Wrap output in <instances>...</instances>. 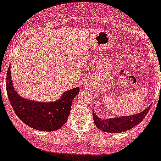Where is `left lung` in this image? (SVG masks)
I'll return each mask as SVG.
<instances>
[{
  "instance_id": "8db88e82",
  "label": "left lung",
  "mask_w": 161,
  "mask_h": 161,
  "mask_svg": "<svg viewBox=\"0 0 161 161\" xmlns=\"http://www.w3.org/2000/svg\"><path fill=\"white\" fill-rule=\"evenodd\" d=\"M149 109L150 106H148L142 112L132 116L118 117L106 120L99 118L96 114L93 112V118L96 126L102 131L106 133H121L133 128L142 122L149 111Z\"/></svg>"
}]
</instances>
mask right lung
<instances>
[{
  "mask_svg": "<svg viewBox=\"0 0 161 161\" xmlns=\"http://www.w3.org/2000/svg\"><path fill=\"white\" fill-rule=\"evenodd\" d=\"M6 90L10 104L18 118L29 127L40 131H55L67 122L73 99L79 94L76 87L64 93L58 101L39 103L21 97L13 88L10 66L7 71Z\"/></svg>",
  "mask_w": 161,
  "mask_h": 161,
  "instance_id": "right-lung-1",
  "label": "right lung"
}]
</instances>
